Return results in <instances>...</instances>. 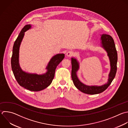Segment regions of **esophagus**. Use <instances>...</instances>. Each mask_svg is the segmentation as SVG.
I'll return each instance as SVG.
<instances>
[{
    "instance_id": "34e87169",
    "label": "esophagus",
    "mask_w": 128,
    "mask_h": 128,
    "mask_svg": "<svg viewBox=\"0 0 128 128\" xmlns=\"http://www.w3.org/2000/svg\"><path fill=\"white\" fill-rule=\"evenodd\" d=\"M66 55L68 57H71L74 55V52L72 50H69L66 52Z\"/></svg>"
}]
</instances>
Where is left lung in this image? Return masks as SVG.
I'll use <instances>...</instances> for the list:
<instances>
[{"instance_id":"left-lung-1","label":"left lung","mask_w":128,"mask_h":128,"mask_svg":"<svg viewBox=\"0 0 128 128\" xmlns=\"http://www.w3.org/2000/svg\"><path fill=\"white\" fill-rule=\"evenodd\" d=\"M102 46L104 49L109 58L110 66V70L108 74V82L100 86H87L82 83L78 78L76 72L79 69V62L76 58L72 59V78L75 86L82 92L88 94H95L101 93L105 90L110 84L115 77L116 72V64L118 54L114 42L111 36L103 34L100 38Z\"/></svg>"}]
</instances>
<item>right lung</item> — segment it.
Here are the masks:
<instances>
[{
  "mask_svg": "<svg viewBox=\"0 0 128 128\" xmlns=\"http://www.w3.org/2000/svg\"><path fill=\"white\" fill-rule=\"evenodd\" d=\"M31 27L30 24L24 26L15 41L13 46L11 64L13 73L19 84L30 91L38 92L46 88L51 84L54 76L56 69L64 58V54H59L54 56L49 62L46 68L47 72L44 74H30L23 71L19 64L20 47L24 32Z\"/></svg>",
  "mask_w": 128,
  "mask_h": 128,
  "instance_id": "right-lung-1",
  "label": "right lung"
}]
</instances>
